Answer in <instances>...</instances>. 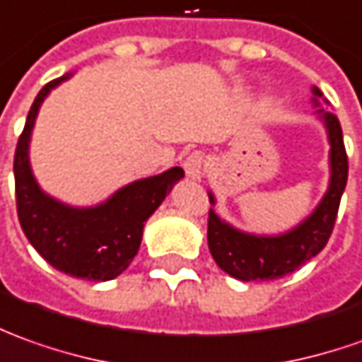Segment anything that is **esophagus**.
<instances>
[{
    "label": "esophagus",
    "instance_id": "34e87169",
    "mask_svg": "<svg viewBox=\"0 0 362 362\" xmlns=\"http://www.w3.org/2000/svg\"><path fill=\"white\" fill-rule=\"evenodd\" d=\"M184 170H186L188 178L200 180L202 174L206 170V154L202 150H194L192 154L186 156V160H184Z\"/></svg>",
    "mask_w": 362,
    "mask_h": 362
}]
</instances>
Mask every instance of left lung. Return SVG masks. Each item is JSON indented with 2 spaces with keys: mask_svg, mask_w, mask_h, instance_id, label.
<instances>
[{
  "mask_svg": "<svg viewBox=\"0 0 362 362\" xmlns=\"http://www.w3.org/2000/svg\"><path fill=\"white\" fill-rule=\"evenodd\" d=\"M317 97L321 90L313 88ZM325 120L331 142V184L325 198L317 210L301 226L277 238H257L233 230L223 223L214 210L208 214V247L226 274L242 281H269L291 274L305 262L315 257L329 242L335 228L337 212L341 196L349 176V158H346L343 130L335 112L319 110ZM210 202L214 204L212 194Z\"/></svg>",
  "mask_w": 362,
  "mask_h": 362,
  "instance_id": "8db88e82",
  "label": "left lung"
}]
</instances>
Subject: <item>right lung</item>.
<instances>
[{
  "label": "right lung",
  "instance_id": "1",
  "mask_svg": "<svg viewBox=\"0 0 362 362\" xmlns=\"http://www.w3.org/2000/svg\"><path fill=\"white\" fill-rule=\"evenodd\" d=\"M65 77L39 90L19 134L13 158L17 218L27 240L47 264L71 277L109 281L120 275L139 252L144 222L184 176L174 166L164 174L132 182L97 208L77 210L55 202L37 186L29 168L27 146L43 98Z\"/></svg>",
  "mask_w": 362,
  "mask_h": 362
}]
</instances>
